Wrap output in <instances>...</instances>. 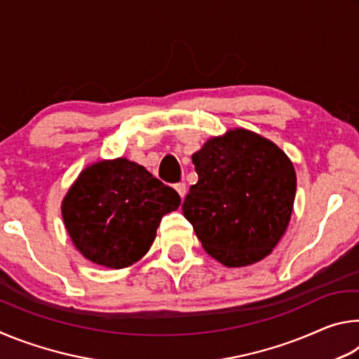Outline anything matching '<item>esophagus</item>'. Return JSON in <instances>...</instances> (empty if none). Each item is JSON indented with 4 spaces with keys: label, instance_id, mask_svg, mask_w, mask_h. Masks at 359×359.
<instances>
[{
    "label": "esophagus",
    "instance_id": "34e87169",
    "mask_svg": "<svg viewBox=\"0 0 359 359\" xmlns=\"http://www.w3.org/2000/svg\"><path fill=\"white\" fill-rule=\"evenodd\" d=\"M174 188H175V191L179 193V196H180L182 199H184L185 194H187V185H185V182H179V184L174 185Z\"/></svg>",
    "mask_w": 359,
    "mask_h": 359
}]
</instances>
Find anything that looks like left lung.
<instances>
[{
	"mask_svg": "<svg viewBox=\"0 0 359 359\" xmlns=\"http://www.w3.org/2000/svg\"><path fill=\"white\" fill-rule=\"evenodd\" d=\"M198 182L182 204L204 250L228 267L272 252L288 226L296 174L288 156L247 130L209 139L193 155Z\"/></svg>",
	"mask_w": 359,
	"mask_h": 359,
	"instance_id": "left-lung-1",
	"label": "left lung"
}]
</instances>
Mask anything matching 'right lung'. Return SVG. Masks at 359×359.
<instances>
[{"label":"right lung","mask_w":359,"mask_h":359,"mask_svg":"<svg viewBox=\"0 0 359 359\" xmlns=\"http://www.w3.org/2000/svg\"><path fill=\"white\" fill-rule=\"evenodd\" d=\"M179 205L174 188L137 163L117 158L96 163L79 175L66 194L62 214L85 258L121 269L149 252L163 215Z\"/></svg>","instance_id":"obj_1"}]
</instances>
